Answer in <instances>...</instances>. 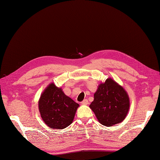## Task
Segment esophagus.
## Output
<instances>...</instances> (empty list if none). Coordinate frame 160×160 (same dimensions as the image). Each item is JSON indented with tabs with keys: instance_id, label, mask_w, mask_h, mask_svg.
Returning a JSON list of instances; mask_svg holds the SVG:
<instances>
[{
	"instance_id": "obj_1",
	"label": "esophagus",
	"mask_w": 160,
	"mask_h": 160,
	"mask_svg": "<svg viewBox=\"0 0 160 160\" xmlns=\"http://www.w3.org/2000/svg\"><path fill=\"white\" fill-rule=\"evenodd\" d=\"M82 105H88V99H84L83 101H82Z\"/></svg>"
}]
</instances>
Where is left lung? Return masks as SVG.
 Segmentation results:
<instances>
[{"label": "left lung", "instance_id": "obj_1", "mask_svg": "<svg viewBox=\"0 0 160 160\" xmlns=\"http://www.w3.org/2000/svg\"><path fill=\"white\" fill-rule=\"evenodd\" d=\"M93 98L90 108L102 125L111 127L125 119L130 108L128 94L113 78L100 83Z\"/></svg>", "mask_w": 160, "mask_h": 160}]
</instances>
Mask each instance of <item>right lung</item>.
<instances>
[{
	"mask_svg": "<svg viewBox=\"0 0 160 160\" xmlns=\"http://www.w3.org/2000/svg\"><path fill=\"white\" fill-rule=\"evenodd\" d=\"M79 106L53 82L45 88L38 102L41 119L52 129H63L72 124Z\"/></svg>",
	"mask_w": 160,
	"mask_h": 160,
	"instance_id": "right-lung-1",
	"label": "right lung"
}]
</instances>
